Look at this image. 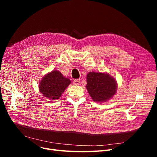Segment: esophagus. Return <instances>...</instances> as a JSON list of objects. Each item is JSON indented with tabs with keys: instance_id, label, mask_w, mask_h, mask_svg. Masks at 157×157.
Segmentation results:
<instances>
[{
	"instance_id": "esophagus-1",
	"label": "esophagus",
	"mask_w": 157,
	"mask_h": 157,
	"mask_svg": "<svg viewBox=\"0 0 157 157\" xmlns=\"http://www.w3.org/2000/svg\"><path fill=\"white\" fill-rule=\"evenodd\" d=\"M73 83L74 85H79L80 84V80L78 79H75L73 80Z\"/></svg>"
}]
</instances>
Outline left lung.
<instances>
[{
  "label": "left lung",
  "instance_id": "left-lung-1",
  "mask_svg": "<svg viewBox=\"0 0 157 157\" xmlns=\"http://www.w3.org/2000/svg\"><path fill=\"white\" fill-rule=\"evenodd\" d=\"M86 82V89L94 101H105L117 92V82L108 74L90 72Z\"/></svg>",
  "mask_w": 157,
  "mask_h": 157
}]
</instances>
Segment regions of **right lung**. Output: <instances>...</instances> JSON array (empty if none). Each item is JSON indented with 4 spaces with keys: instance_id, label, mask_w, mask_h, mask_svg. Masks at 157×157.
<instances>
[{
    "instance_id": "1",
    "label": "right lung",
    "mask_w": 157,
    "mask_h": 157,
    "mask_svg": "<svg viewBox=\"0 0 157 157\" xmlns=\"http://www.w3.org/2000/svg\"><path fill=\"white\" fill-rule=\"evenodd\" d=\"M70 84L71 80L65 78L59 71H53L42 78L39 90L44 97L58 99Z\"/></svg>"
}]
</instances>
